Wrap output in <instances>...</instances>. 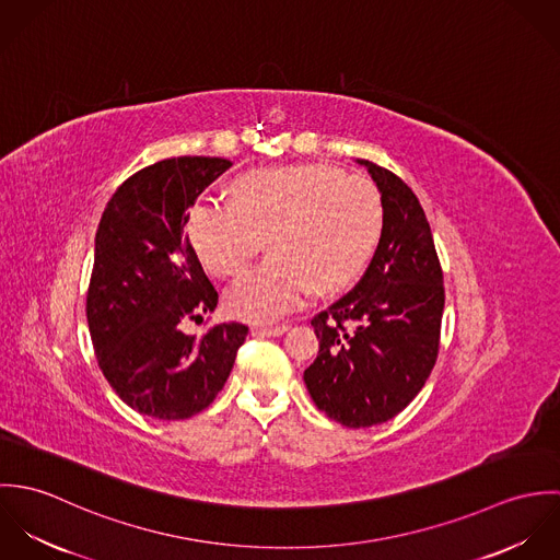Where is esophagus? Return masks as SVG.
I'll return each instance as SVG.
<instances>
[{
    "mask_svg": "<svg viewBox=\"0 0 560 560\" xmlns=\"http://www.w3.org/2000/svg\"><path fill=\"white\" fill-rule=\"evenodd\" d=\"M289 329L287 323H278V325H256L254 334H262V336H280Z\"/></svg>",
    "mask_w": 560,
    "mask_h": 560,
    "instance_id": "1",
    "label": "esophagus"
}]
</instances>
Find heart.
Wrapping results in <instances>:
<instances>
[{
	"instance_id": "b5f03b06",
	"label": "heart",
	"mask_w": 560,
	"mask_h": 560,
	"mask_svg": "<svg viewBox=\"0 0 560 560\" xmlns=\"http://www.w3.org/2000/svg\"><path fill=\"white\" fill-rule=\"evenodd\" d=\"M231 191L233 202L191 207L187 237L200 265L218 278L240 276L267 237L271 256L226 293V306L240 319H278L313 289L334 293L347 287L382 231L377 187L331 165L254 170Z\"/></svg>"
}]
</instances>
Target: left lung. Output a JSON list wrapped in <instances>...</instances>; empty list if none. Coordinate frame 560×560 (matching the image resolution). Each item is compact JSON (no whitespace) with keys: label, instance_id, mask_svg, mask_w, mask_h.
Instances as JSON below:
<instances>
[{"label":"left lung","instance_id":"8db88e82","mask_svg":"<svg viewBox=\"0 0 560 560\" xmlns=\"http://www.w3.org/2000/svg\"><path fill=\"white\" fill-rule=\"evenodd\" d=\"M358 163L382 194V237L353 291L311 320L319 355L304 371L315 405L351 429L395 418L422 390L444 313L442 265L416 194L395 172Z\"/></svg>","mask_w":560,"mask_h":560}]
</instances>
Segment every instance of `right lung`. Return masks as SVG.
<instances>
[{
    "mask_svg": "<svg viewBox=\"0 0 560 560\" xmlns=\"http://www.w3.org/2000/svg\"><path fill=\"white\" fill-rule=\"evenodd\" d=\"M233 163L172 158L129 176L107 202L85 295L98 366L131 409L183 420L224 388L247 325L220 323L200 338L180 323L213 313L218 291L183 233L189 207Z\"/></svg>",
    "mask_w": 560,
    "mask_h": 560,
    "instance_id": "add662e5",
    "label": "right lung"
}]
</instances>
